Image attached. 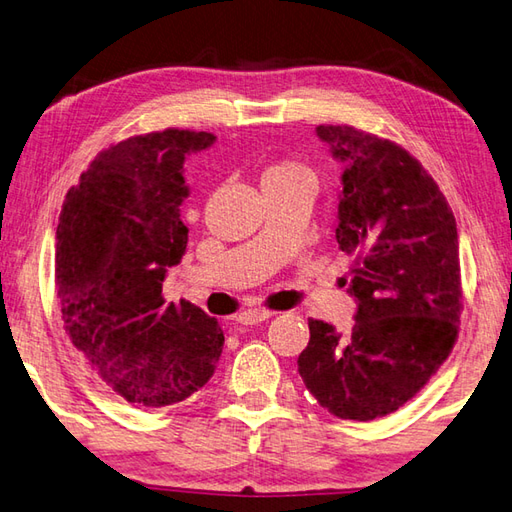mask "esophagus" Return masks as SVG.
Here are the masks:
<instances>
[{
    "instance_id": "esophagus-1",
    "label": "esophagus",
    "mask_w": 512,
    "mask_h": 512,
    "mask_svg": "<svg viewBox=\"0 0 512 512\" xmlns=\"http://www.w3.org/2000/svg\"><path fill=\"white\" fill-rule=\"evenodd\" d=\"M271 315H274V311H269V309H247V311L238 315V322H241V324H260V322L269 320Z\"/></svg>"
}]
</instances>
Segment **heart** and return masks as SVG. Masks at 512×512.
Masks as SVG:
<instances>
[{
    "mask_svg": "<svg viewBox=\"0 0 512 512\" xmlns=\"http://www.w3.org/2000/svg\"><path fill=\"white\" fill-rule=\"evenodd\" d=\"M260 184L265 188H315V177L309 166L295 160H280L265 168Z\"/></svg>",
    "mask_w": 512,
    "mask_h": 512,
    "instance_id": "heart-1",
    "label": "heart"
}]
</instances>
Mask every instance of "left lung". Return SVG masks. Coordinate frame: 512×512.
<instances>
[{"label": "left lung", "mask_w": 512, "mask_h": 512, "mask_svg": "<svg viewBox=\"0 0 512 512\" xmlns=\"http://www.w3.org/2000/svg\"><path fill=\"white\" fill-rule=\"evenodd\" d=\"M317 135L346 164L335 236L355 256L359 309L348 337L311 317L298 372L333 416L374 420L414 399L458 342L456 217L403 146L350 124H320Z\"/></svg>", "instance_id": "left-lung-1"}]
</instances>
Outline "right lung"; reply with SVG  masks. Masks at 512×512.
<instances>
[{
    "label": "right lung",
    "instance_id": "add662e5",
    "mask_svg": "<svg viewBox=\"0 0 512 512\" xmlns=\"http://www.w3.org/2000/svg\"><path fill=\"white\" fill-rule=\"evenodd\" d=\"M214 140L208 131L164 129L111 144L61 208L54 285L63 328L109 390L138 407L186 401L223 350L214 317L162 295L188 243L181 168Z\"/></svg>",
    "mask_w": 512,
    "mask_h": 512
}]
</instances>
